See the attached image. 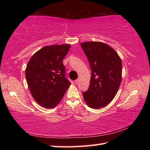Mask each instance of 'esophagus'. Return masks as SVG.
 I'll list each match as a JSON object with an SVG mask.
<instances>
[{
    "label": "esophagus",
    "instance_id": "esophagus-1",
    "mask_svg": "<svg viewBox=\"0 0 150 150\" xmlns=\"http://www.w3.org/2000/svg\"><path fill=\"white\" fill-rule=\"evenodd\" d=\"M78 82H79V79H76V80L75 81V84H77Z\"/></svg>",
    "mask_w": 150,
    "mask_h": 150
}]
</instances>
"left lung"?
<instances>
[{
    "instance_id": "1",
    "label": "left lung",
    "mask_w": 150,
    "mask_h": 150,
    "mask_svg": "<svg viewBox=\"0 0 150 150\" xmlns=\"http://www.w3.org/2000/svg\"><path fill=\"white\" fill-rule=\"evenodd\" d=\"M91 69L88 90L83 92L84 99L94 109L103 108L115 96L122 80V61L117 53L100 42L81 44Z\"/></svg>"
}]
</instances>
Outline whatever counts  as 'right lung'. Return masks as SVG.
Segmentation results:
<instances>
[{
    "mask_svg": "<svg viewBox=\"0 0 150 150\" xmlns=\"http://www.w3.org/2000/svg\"><path fill=\"white\" fill-rule=\"evenodd\" d=\"M69 44L45 46L31 57L26 69V79L31 94L45 108L55 107L71 84L66 78L63 59Z\"/></svg>",
    "mask_w": 150,
    "mask_h": 150,
    "instance_id": "obj_1",
    "label": "right lung"
}]
</instances>
